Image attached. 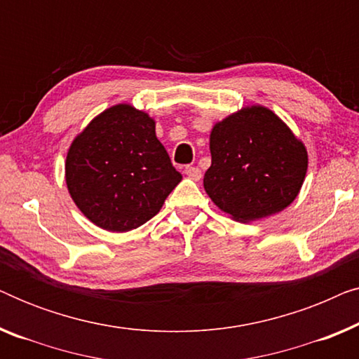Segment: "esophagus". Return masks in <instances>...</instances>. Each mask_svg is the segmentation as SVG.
<instances>
[{
    "instance_id": "34e87169",
    "label": "esophagus",
    "mask_w": 359,
    "mask_h": 359,
    "mask_svg": "<svg viewBox=\"0 0 359 359\" xmlns=\"http://www.w3.org/2000/svg\"><path fill=\"white\" fill-rule=\"evenodd\" d=\"M184 173H186V176H188V178L194 180V181H199L201 176H203V173H201V170L198 168V166H186Z\"/></svg>"
}]
</instances>
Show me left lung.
Segmentation results:
<instances>
[{
    "label": "left lung",
    "instance_id": "obj_1",
    "mask_svg": "<svg viewBox=\"0 0 359 359\" xmlns=\"http://www.w3.org/2000/svg\"><path fill=\"white\" fill-rule=\"evenodd\" d=\"M204 189L238 222L281 212L302 188L306 145L264 106H248L212 127Z\"/></svg>",
    "mask_w": 359,
    "mask_h": 359
}]
</instances>
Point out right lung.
Instances as JSON below:
<instances>
[{
    "instance_id": "right-lung-1",
    "label": "right lung",
    "mask_w": 359,
    "mask_h": 359,
    "mask_svg": "<svg viewBox=\"0 0 359 359\" xmlns=\"http://www.w3.org/2000/svg\"><path fill=\"white\" fill-rule=\"evenodd\" d=\"M65 180L85 217L109 232H129L160 212L183 176L156 139L155 121L134 106L116 104L72 142Z\"/></svg>"
}]
</instances>
